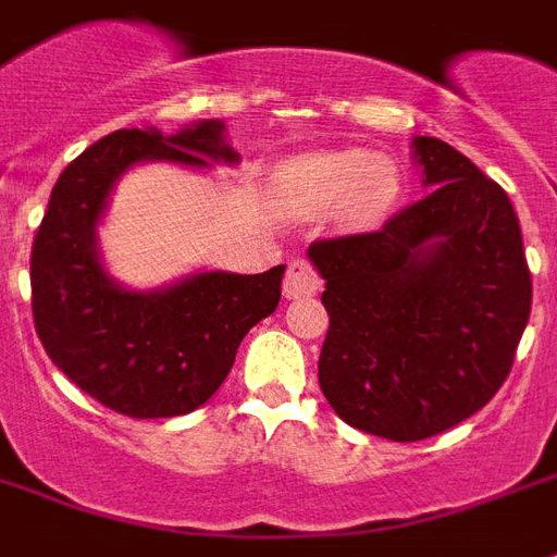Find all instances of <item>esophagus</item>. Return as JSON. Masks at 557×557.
<instances>
[{"label":"esophagus","mask_w":557,"mask_h":557,"mask_svg":"<svg viewBox=\"0 0 557 557\" xmlns=\"http://www.w3.org/2000/svg\"><path fill=\"white\" fill-rule=\"evenodd\" d=\"M324 286V280L312 269V262L307 260H295L288 265L286 271V280H283V295L288 300H297V297H309V295H318Z\"/></svg>","instance_id":"obj_1"}]
</instances>
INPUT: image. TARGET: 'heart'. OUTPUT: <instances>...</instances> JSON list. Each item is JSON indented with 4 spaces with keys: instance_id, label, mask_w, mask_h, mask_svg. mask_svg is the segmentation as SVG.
Masks as SVG:
<instances>
[{
    "instance_id": "obj_1",
    "label": "heart",
    "mask_w": 557,
    "mask_h": 557,
    "mask_svg": "<svg viewBox=\"0 0 557 557\" xmlns=\"http://www.w3.org/2000/svg\"><path fill=\"white\" fill-rule=\"evenodd\" d=\"M397 193V165L364 148L292 157L274 175V195L288 212H330L345 207L347 219L356 224H371L385 215Z\"/></svg>"
}]
</instances>
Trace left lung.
I'll list each match as a JSON object with an SVG mask.
<instances>
[{
    "instance_id": "left-lung-1",
    "label": "left lung",
    "mask_w": 557,
    "mask_h": 557,
    "mask_svg": "<svg viewBox=\"0 0 557 557\" xmlns=\"http://www.w3.org/2000/svg\"><path fill=\"white\" fill-rule=\"evenodd\" d=\"M430 193L373 233L318 239V382L354 430L423 441L485 406L515 364L532 274L508 195L444 139L414 137Z\"/></svg>"
}]
</instances>
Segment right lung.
I'll return each instance as SVG.
<instances>
[{
	"mask_svg": "<svg viewBox=\"0 0 557 557\" xmlns=\"http://www.w3.org/2000/svg\"><path fill=\"white\" fill-rule=\"evenodd\" d=\"M146 160L207 169L239 154L219 119L172 137L122 127L92 143L61 172L34 236L32 309L46 354L81 392L127 418H177L227 380L242 338L277 309L286 265L201 271L154 292L119 286L96 227L122 172Z\"/></svg>",
	"mask_w": 557,
	"mask_h": 557,
	"instance_id": "right-lung-1",
	"label": "right lung"
}]
</instances>
